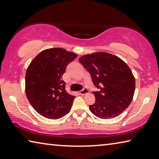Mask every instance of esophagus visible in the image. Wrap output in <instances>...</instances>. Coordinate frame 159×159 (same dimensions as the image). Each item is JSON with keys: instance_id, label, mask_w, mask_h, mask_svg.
Segmentation results:
<instances>
[{"instance_id": "34e87169", "label": "esophagus", "mask_w": 159, "mask_h": 159, "mask_svg": "<svg viewBox=\"0 0 159 159\" xmlns=\"http://www.w3.org/2000/svg\"><path fill=\"white\" fill-rule=\"evenodd\" d=\"M88 93H89V91H88L87 89H83V90H82V91H80V95H86V94H87Z\"/></svg>"}]
</instances>
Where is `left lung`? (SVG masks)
<instances>
[{
  "label": "left lung",
  "mask_w": 159,
  "mask_h": 159,
  "mask_svg": "<svg viewBox=\"0 0 159 159\" xmlns=\"http://www.w3.org/2000/svg\"><path fill=\"white\" fill-rule=\"evenodd\" d=\"M79 61L87 70L100 91L93 92L95 102L89 105L102 119L116 118L129 106L135 91V77L123 60L111 54L98 52L84 55Z\"/></svg>",
  "instance_id": "left-lung-1"
}]
</instances>
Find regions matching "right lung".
Segmentation results:
<instances>
[{
	"instance_id": "add662e5",
	"label": "right lung",
	"mask_w": 159,
	"mask_h": 159,
	"mask_svg": "<svg viewBox=\"0 0 159 159\" xmlns=\"http://www.w3.org/2000/svg\"><path fill=\"white\" fill-rule=\"evenodd\" d=\"M77 57L61 48L41 51L31 61L25 74V93L34 110L48 119L69 113L74 98L66 91L61 80L66 68Z\"/></svg>"
}]
</instances>
